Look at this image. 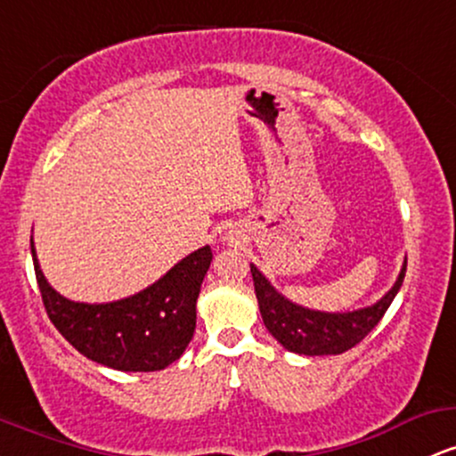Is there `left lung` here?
<instances>
[{"mask_svg": "<svg viewBox=\"0 0 456 456\" xmlns=\"http://www.w3.org/2000/svg\"><path fill=\"white\" fill-rule=\"evenodd\" d=\"M404 273H407V259H404L394 288L385 294L381 301L370 305V307L357 309V312L329 314L288 301L283 294H279L270 285L257 266L251 264L255 297H257L264 324L283 348H288L289 353L307 354V357L339 354L357 346L385 316L394 297L398 294L400 285H403Z\"/></svg>", "mask_w": 456, "mask_h": 456, "instance_id": "8db88e82", "label": "left lung"}]
</instances>
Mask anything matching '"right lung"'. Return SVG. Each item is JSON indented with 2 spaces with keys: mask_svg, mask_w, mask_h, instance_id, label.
<instances>
[{
  "mask_svg": "<svg viewBox=\"0 0 456 456\" xmlns=\"http://www.w3.org/2000/svg\"><path fill=\"white\" fill-rule=\"evenodd\" d=\"M45 312L75 350L121 372H155L177 362L197 327V298L212 248L203 247L134 297L114 303H75L60 297L38 266L29 240Z\"/></svg>",
  "mask_w": 456,
  "mask_h": 456,
  "instance_id": "right-lung-1",
  "label": "right lung"
}]
</instances>
